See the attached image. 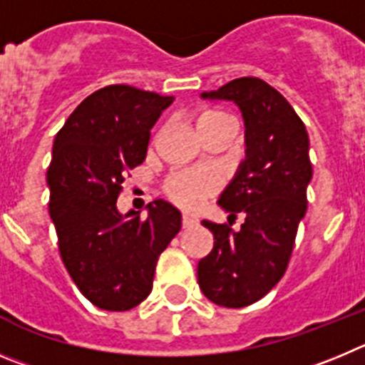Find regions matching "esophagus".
Here are the masks:
<instances>
[{"instance_id": "esophagus-1", "label": "esophagus", "mask_w": 365, "mask_h": 365, "mask_svg": "<svg viewBox=\"0 0 365 365\" xmlns=\"http://www.w3.org/2000/svg\"><path fill=\"white\" fill-rule=\"evenodd\" d=\"M196 223H198V220L190 218V216H183V218H182V227L183 229L192 227V225H196Z\"/></svg>"}]
</instances>
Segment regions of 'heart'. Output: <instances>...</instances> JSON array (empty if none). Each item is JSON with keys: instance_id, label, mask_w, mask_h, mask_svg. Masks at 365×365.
<instances>
[{"instance_id": "b5f03b06", "label": "heart", "mask_w": 365, "mask_h": 365, "mask_svg": "<svg viewBox=\"0 0 365 365\" xmlns=\"http://www.w3.org/2000/svg\"><path fill=\"white\" fill-rule=\"evenodd\" d=\"M222 123H235V121L222 110H205L198 118V130L202 133ZM218 185V178L209 170H180L167 178L165 195L169 196L170 202L185 211H196L202 207L203 200L215 195Z\"/></svg>"}]
</instances>
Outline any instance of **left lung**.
<instances>
[{"label":"left lung","mask_w":365,"mask_h":365,"mask_svg":"<svg viewBox=\"0 0 365 365\" xmlns=\"http://www.w3.org/2000/svg\"><path fill=\"white\" fill-rule=\"evenodd\" d=\"M202 98L235 101L244 118L245 160L218 205L245 222L232 231L203 220L215 245L198 262V285L212 304L245 307L265 297L287 269L313 178L309 136L289 101L260 78H238Z\"/></svg>","instance_id":"left-lung-1"}]
</instances>
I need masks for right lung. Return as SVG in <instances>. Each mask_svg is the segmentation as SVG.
Masks as SVG:
<instances>
[{
	"instance_id": "obj_1",
	"label": "right lung",
	"mask_w": 365,
	"mask_h": 365,
	"mask_svg": "<svg viewBox=\"0 0 365 365\" xmlns=\"http://www.w3.org/2000/svg\"><path fill=\"white\" fill-rule=\"evenodd\" d=\"M173 96L109 85L78 105L52 145L48 215L68 274L91 304L129 311L149 297L163 249L182 229L165 200L118 211L123 176L145 160L150 129Z\"/></svg>"
}]
</instances>
